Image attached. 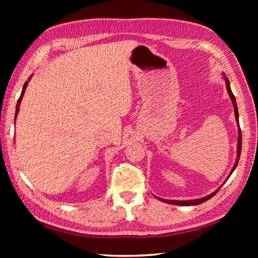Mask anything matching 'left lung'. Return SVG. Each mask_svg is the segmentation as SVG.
<instances>
[{
	"label": "left lung",
	"mask_w": 258,
	"mask_h": 258,
	"mask_svg": "<svg viewBox=\"0 0 258 258\" xmlns=\"http://www.w3.org/2000/svg\"><path fill=\"white\" fill-rule=\"evenodd\" d=\"M224 79H225V83H226V89H227V92H228V95L229 97H231V100L233 102V105H234V112H235V118H236V123L238 125V142H237V157H236V162H235V165L233 167V169L231 171V174H229V176H231L232 173L235 171V168H236L237 164H238V161H239V156H240V151H242V131H240V127H239V120H238V108H237V105H236V100H235V96L233 94V92L231 90V86H229V81L227 80V78H225L224 76ZM228 178V177H227ZM222 187V186H221ZM220 189V188H218ZM217 189V190H218ZM217 190L214 191V193L207 195L205 197H202V199H199V200H190V201H169V200H163V199H157L162 201V202H165V203H168V204H174V205H180V206H191V205H199V204H202V203L206 202L207 200L212 199V197L215 195L217 193Z\"/></svg>",
	"instance_id": "8db88e82"
}]
</instances>
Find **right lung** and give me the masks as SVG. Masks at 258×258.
Masks as SVG:
<instances>
[{
    "label": "right lung",
    "mask_w": 258,
    "mask_h": 258,
    "mask_svg": "<svg viewBox=\"0 0 258 258\" xmlns=\"http://www.w3.org/2000/svg\"><path fill=\"white\" fill-rule=\"evenodd\" d=\"M32 76V75H31ZM31 76L29 78V81L31 80ZM29 81L27 82H25L24 83V85H23V90H22V93H21V96H20V98L18 100V104H16V111H15V119H16V116H18V113H19V111H20V104H21V101H22V98H23V95H24V93H25V90H26V86H27V83H29Z\"/></svg>",
    "instance_id": "right-lung-1"
}]
</instances>
